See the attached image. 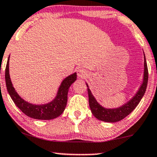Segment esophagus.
<instances>
[{"label": "esophagus", "mask_w": 157, "mask_h": 157, "mask_svg": "<svg viewBox=\"0 0 157 157\" xmlns=\"http://www.w3.org/2000/svg\"><path fill=\"white\" fill-rule=\"evenodd\" d=\"M88 74H87V71L84 69H79V70L77 71V76H78V78H85Z\"/></svg>", "instance_id": "34e87169"}]
</instances>
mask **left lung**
<instances>
[{
  "mask_svg": "<svg viewBox=\"0 0 157 157\" xmlns=\"http://www.w3.org/2000/svg\"><path fill=\"white\" fill-rule=\"evenodd\" d=\"M144 78L143 82L141 86L139 87L137 92L129 101L124 104L121 107H116V108H105L99 105L95 97L91 93V91L89 88L88 84L86 83L87 90H88L89 94V107L93 115L99 121L107 122V123H116L121 120L125 118L134 109L137 107L138 103L141 100L142 97H144V94L146 92V86L148 83V68L146 64V57L144 52Z\"/></svg>",
  "mask_w": 157,
  "mask_h": 157,
  "instance_id": "obj_1",
  "label": "left lung"
}]
</instances>
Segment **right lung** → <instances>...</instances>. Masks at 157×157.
<instances>
[{
  "mask_svg": "<svg viewBox=\"0 0 157 157\" xmlns=\"http://www.w3.org/2000/svg\"><path fill=\"white\" fill-rule=\"evenodd\" d=\"M76 73H74L63 79L59 86L56 97L51 101L43 105H34L22 99L13 86L9 75V57L7 61L5 72L6 84L8 92L15 105L21 109L22 113L28 117L36 120H43V121L55 119L63 113L67 105L69 88L71 84L76 80Z\"/></svg>",
  "mask_w": 157,
  "mask_h": 157,
  "instance_id": "1",
  "label": "right lung"
}]
</instances>
